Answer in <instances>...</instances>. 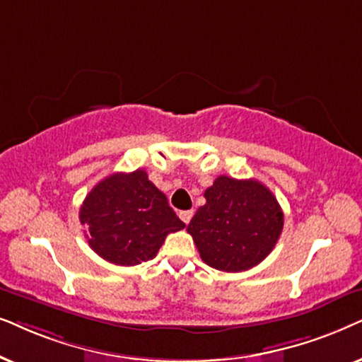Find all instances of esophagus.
Instances as JSON below:
<instances>
[{
    "mask_svg": "<svg viewBox=\"0 0 362 362\" xmlns=\"http://www.w3.org/2000/svg\"><path fill=\"white\" fill-rule=\"evenodd\" d=\"M178 216H180V220L184 221V223L189 225L190 220H192V216H194V210H184V211H180V214H178Z\"/></svg>",
    "mask_w": 362,
    "mask_h": 362,
    "instance_id": "esophagus-1",
    "label": "esophagus"
}]
</instances>
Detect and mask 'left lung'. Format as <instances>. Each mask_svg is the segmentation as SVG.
Returning a JSON list of instances; mask_svg holds the SVG:
<instances>
[{"label": "left lung", "mask_w": 362, "mask_h": 362, "mask_svg": "<svg viewBox=\"0 0 362 362\" xmlns=\"http://www.w3.org/2000/svg\"><path fill=\"white\" fill-rule=\"evenodd\" d=\"M205 200L187 231L209 267L238 273L257 267L272 253L285 220L268 187L253 178L220 175L205 190Z\"/></svg>", "instance_id": "8db88e82"}]
</instances>
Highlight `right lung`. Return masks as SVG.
<instances>
[{
  "mask_svg": "<svg viewBox=\"0 0 362 362\" xmlns=\"http://www.w3.org/2000/svg\"><path fill=\"white\" fill-rule=\"evenodd\" d=\"M79 220L89 247L119 267L152 259L167 235L185 226L141 168L100 180L81 205Z\"/></svg>",
  "mask_w": 362,
  "mask_h": 362,
  "instance_id": "1",
  "label": "right lung"
}]
</instances>
